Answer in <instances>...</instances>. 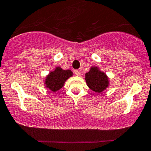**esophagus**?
Wrapping results in <instances>:
<instances>
[{
	"label": "esophagus",
	"mask_w": 151,
	"mask_h": 151,
	"mask_svg": "<svg viewBox=\"0 0 151 151\" xmlns=\"http://www.w3.org/2000/svg\"><path fill=\"white\" fill-rule=\"evenodd\" d=\"M74 74H76L77 76H80L81 73V69H76V70L74 71Z\"/></svg>",
	"instance_id": "34e87169"
}]
</instances>
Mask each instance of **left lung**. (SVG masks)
Returning a JSON list of instances; mask_svg holds the SVG:
<instances>
[{
  "label": "left lung",
  "instance_id": "1",
  "mask_svg": "<svg viewBox=\"0 0 151 151\" xmlns=\"http://www.w3.org/2000/svg\"><path fill=\"white\" fill-rule=\"evenodd\" d=\"M85 80L89 88L96 93H101L109 87V81L106 74L95 66L85 74Z\"/></svg>",
  "mask_w": 151,
  "mask_h": 151
}]
</instances>
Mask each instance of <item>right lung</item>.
I'll use <instances>...</instances> for the list:
<instances>
[{"label": "right lung", "instance_id": "1", "mask_svg": "<svg viewBox=\"0 0 151 151\" xmlns=\"http://www.w3.org/2000/svg\"><path fill=\"white\" fill-rule=\"evenodd\" d=\"M72 74L71 70H63L58 66L46 77L45 81V87L53 92L57 91L63 88L66 80L71 77Z\"/></svg>", "mask_w": 151, "mask_h": 151}]
</instances>
